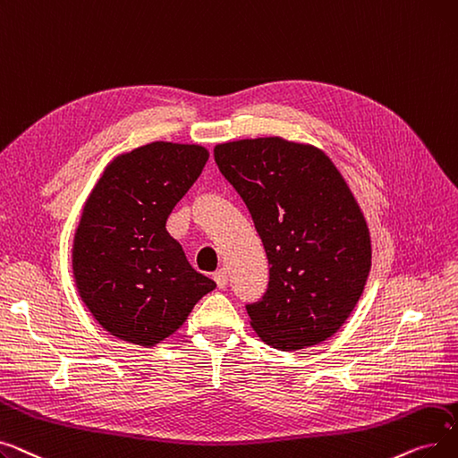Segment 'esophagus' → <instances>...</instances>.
Here are the masks:
<instances>
[{
    "label": "esophagus",
    "mask_w": 458,
    "mask_h": 458,
    "mask_svg": "<svg viewBox=\"0 0 458 458\" xmlns=\"http://www.w3.org/2000/svg\"><path fill=\"white\" fill-rule=\"evenodd\" d=\"M214 281L216 285L220 289H225L227 287V281H229V274H227V268H220L216 274H214Z\"/></svg>",
    "instance_id": "34e87169"
}]
</instances>
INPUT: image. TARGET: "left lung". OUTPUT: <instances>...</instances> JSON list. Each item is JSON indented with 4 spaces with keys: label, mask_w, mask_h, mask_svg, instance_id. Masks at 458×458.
I'll use <instances>...</instances> for the list:
<instances>
[{
    "label": "left lung",
    "mask_w": 458,
    "mask_h": 458,
    "mask_svg": "<svg viewBox=\"0 0 458 458\" xmlns=\"http://www.w3.org/2000/svg\"><path fill=\"white\" fill-rule=\"evenodd\" d=\"M214 160L268 257V289L246 306L251 328L277 351L332 337L371 270V234L339 169L320 148L277 136L220 143Z\"/></svg>",
    "instance_id": "1"
}]
</instances>
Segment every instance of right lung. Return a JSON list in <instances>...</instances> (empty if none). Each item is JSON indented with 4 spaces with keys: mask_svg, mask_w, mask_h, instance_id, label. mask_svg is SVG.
<instances>
[{
    "mask_svg": "<svg viewBox=\"0 0 458 458\" xmlns=\"http://www.w3.org/2000/svg\"><path fill=\"white\" fill-rule=\"evenodd\" d=\"M207 160L201 145L152 141L115 157L87 198L72 274L81 301L112 335L155 346L216 289L165 229Z\"/></svg>",
    "mask_w": 458,
    "mask_h": 458,
    "instance_id": "add662e5",
    "label": "right lung"
}]
</instances>
